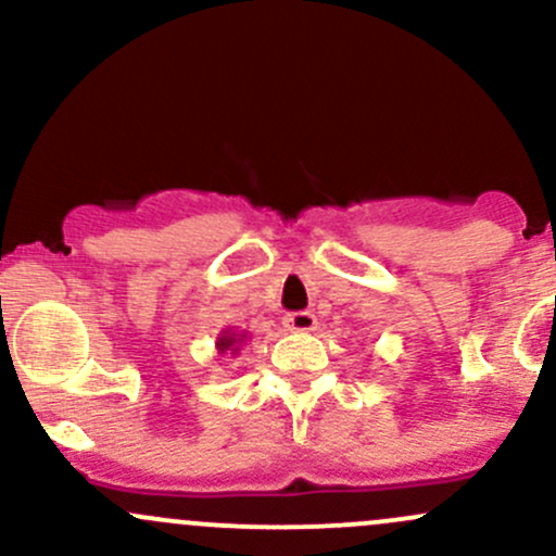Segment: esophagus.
I'll return each instance as SVG.
<instances>
[{
	"label": "esophagus",
	"instance_id": "esophagus-1",
	"mask_svg": "<svg viewBox=\"0 0 556 556\" xmlns=\"http://www.w3.org/2000/svg\"><path fill=\"white\" fill-rule=\"evenodd\" d=\"M285 327L290 332H312L317 327V317L312 312H295L285 317Z\"/></svg>",
	"mask_w": 556,
	"mask_h": 556
}]
</instances>
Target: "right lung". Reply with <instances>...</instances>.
<instances>
[{"label": "right lung", "instance_id": "obj_1", "mask_svg": "<svg viewBox=\"0 0 556 556\" xmlns=\"http://www.w3.org/2000/svg\"><path fill=\"white\" fill-rule=\"evenodd\" d=\"M244 341H248V332H233L231 327H226V330L218 332V341H215V349H218V354L237 356Z\"/></svg>", "mask_w": 556, "mask_h": 556}]
</instances>
